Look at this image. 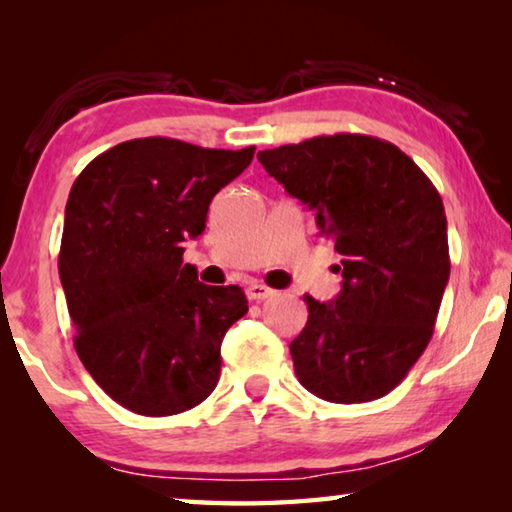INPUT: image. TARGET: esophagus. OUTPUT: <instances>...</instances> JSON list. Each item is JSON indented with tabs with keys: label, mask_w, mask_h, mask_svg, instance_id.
<instances>
[{
	"label": "esophagus",
	"mask_w": 512,
	"mask_h": 512,
	"mask_svg": "<svg viewBox=\"0 0 512 512\" xmlns=\"http://www.w3.org/2000/svg\"><path fill=\"white\" fill-rule=\"evenodd\" d=\"M246 293H248V298L250 300H257V302H262V300H266V298H271L273 296V289L271 287H266V284H262V282H250L248 284V289H246Z\"/></svg>",
	"instance_id": "esophagus-1"
}]
</instances>
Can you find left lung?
Segmentation results:
<instances>
[{
  "instance_id": "1",
  "label": "left lung",
  "mask_w": 512,
  "mask_h": 512,
  "mask_svg": "<svg viewBox=\"0 0 512 512\" xmlns=\"http://www.w3.org/2000/svg\"><path fill=\"white\" fill-rule=\"evenodd\" d=\"M257 158L343 255L339 296L305 293L307 325L289 345L298 381L327 402L379 400L431 341L449 280L443 198L409 155L370 135H318Z\"/></svg>"
}]
</instances>
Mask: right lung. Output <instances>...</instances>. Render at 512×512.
<instances>
[{"label":"right lung","instance_id":"1","mask_svg":"<svg viewBox=\"0 0 512 512\" xmlns=\"http://www.w3.org/2000/svg\"><path fill=\"white\" fill-rule=\"evenodd\" d=\"M253 155L255 146L142 137L97 155L74 180L58 255L74 348L128 411L176 415L216 388L221 341L248 300L235 284L198 282L183 246Z\"/></svg>","mask_w":512,"mask_h":512}]
</instances>
